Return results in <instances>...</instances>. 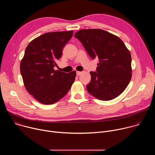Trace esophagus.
Listing matches in <instances>:
<instances>
[{
  "label": "esophagus",
  "instance_id": "esophagus-1",
  "mask_svg": "<svg viewBox=\"0 0 155 155\" xmlns=\"http://www.w3.org/2000/svg\"><path fill=\"white\" fill-rule=\"evenodd\" d=\"M81 74H82L81 72H79V71H77V76L80 75Z\"/></svg>",
  "mask_w": 155,
  "mask_h": 155
}]
</instances>
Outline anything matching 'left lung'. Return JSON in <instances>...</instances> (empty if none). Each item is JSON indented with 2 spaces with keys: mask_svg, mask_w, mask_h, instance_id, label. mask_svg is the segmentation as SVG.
<instances>
[{
  "mask_svg": "<svg viewBox=\"0 0 155 155\" xmlns=\"http://www.w3.org/2000/svg\"><path fill=\"white\" fill-rule=\"evenodd\" d=\"M74 36L92 59L97 57L99 60L97 72H90L91 80L86 86L88 93L101 101L120 96L132 77L130 53L122 40L99 29H81Z\"/></svg>",
  "mask_w": 155,
  "mask_h": 155,
  "instance_id": "left-lung-1",
  "label": "left lung"
}]
</instances>
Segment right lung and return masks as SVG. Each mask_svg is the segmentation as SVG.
<instances>
[{
	"instance_id": "add662e5",
	"label": "right lung",
	"mask_w": 155,
	"mask_h": 155,
	"mask_svg": "<svg viewBox=\"0 0 155 155\" xmlns=\"http://www.w3.org/2000/svg\"><path fill=\"white\" fill-rule=\"evenodd\" d=\"M73 35V31L47 32L32 40L20 63V72L28 92L39 102L50 105L70 90L76 71L65 73L54 70L62 48Z\"/></svg>"
}]
</instances>
